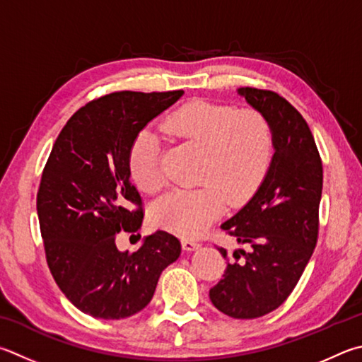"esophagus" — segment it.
<instances>
[{
  "label": "esophagus",
  "mask_w": 362,
  "mask_h": 362,
  "mask_svg": "<svg viewBox=\"0 0 362 362\" xmlns=\"http://www.w3.org/2000/svg\"><path fill=\"white\" fill-rule=\"evenodd\" d=\"M182 247L183 250H187V252H194V250H198L201 247V244L198 240L193 239H182Z\"/></svg>",
  "instance_id": "obj_1"
}]
</instances>
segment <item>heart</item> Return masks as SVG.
I'll list each match as a JSON object with an SVG mask.
<instances>
[{
  "instance_id": "1",
  "label": "heart",
  "mask_w": 362,
  "mask_h": 362,
  "mask_svg": "<svg viewBox=\"0 0 362 362\" xmlns=\"http://www.w3.org/2000/svg\"><path fill=\"white\" fill-rule=\"evenodd\" d=\"M164 128L202 150L196 173L201 185L173 189L152 209L155 225L179 235L201 234L221 215L226 199L238 206L252 198L271 166L274 133L258 110L193 101L170 114ZM128 168L144 192L155 193L164 185L161 142L155 131L142 129L134 137Z\"/></svg>"
}]
</instances>
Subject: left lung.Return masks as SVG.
<instances>
[{"label":"left lung","instance_id":"8db88e82","mask_svg":"<svg viewBox=\"0 0 362 362\" xmlns=\"http://www.w3.org/2000/svg\"><path fill=\"white\" fill-rule=\"evenodd\" d=\"M238 93L271 123L274 156L258 192L221 225L250 252H234L235 261L228 262L209 296L228 317L252 320L284 304L310 259L318 239L323 164L304 117L285 98L252 87ZM218 250L228 258L225 248Z\"/></svg>","mask_w":362,"mask_h":362}]
</instances>
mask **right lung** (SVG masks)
<instances>
[{"label": "right lung", "instance_id": "1", "mask_svg": "<svg viewBox=\"0 0 362 362\" xmlns=\"http://www.w3.org/2000/svg\"><path fill=\"white\" fill-rule=\"evenodd\" d=\"M183 90L117 91L81 107L52 147L37 192V216L52 275L78 310L103 320L141 312L161 272L180 256L166 231L120 252V231L142 225V198L131 183L128 153L134 137Z\"/></svg>", "mask_w": 362, "mask_h": 362}]
</instances>
